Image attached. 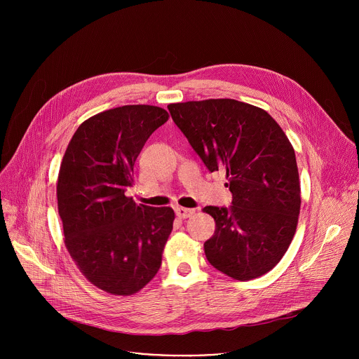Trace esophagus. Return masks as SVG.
<instances>
[{"instance_id": "obj_1", "label": "esophagus", "mask_w": 359, "mask_h": 359, "mask_svg": "<svg viewBox=\"0 0 359 359\" xmlns=\"http://www.w3.org/2000/svg\"><path fill=\"white\" fill-rule=\"evenodd\" d=\"M175 210H176V216L179 219H187L194 213L193 209H184V208H176Z\"/></svg>"}]
</instances>
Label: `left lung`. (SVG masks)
<instances>
[{
    "mask_svg": "<svg viewBox=\"0 0 359 359\" xmlns=\"http://www.w3.org/2000/svg\"><path fill=\"white\" fill-rule=\"evenodd\" d=\"M173 122L210 172L223 169L233 206H208L216 222L209 263L247 281L273 270L298 224L301 187L294 147L262 108L234 99L170 104Z\"/></svg>",
    "mask_w": 359,
    "mask_h": 359,
    "instance_id": "8db88e82",
    "label": "left lung"
}]
</instances>
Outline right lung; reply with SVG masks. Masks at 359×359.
I'll use <instances>...</instances> for the list:
<instances>
[{
    "instance_id": "obj_1",
    "label": "right lung",
    "mask_w": 359,
    "mask_h": 359,
    "mask_svg": "<svg viewBox=\"0 0 359 359\" xmlns=\"http://www.w3.org/2000/svg\"><path fill=\"white\" fill-rule=\"evenodd\" d=\"M168 119L151 105L96 114L79 125L61 162L65 247L85 278L114 295H132L156 276L173 229L172 208L136 204L125 194L143 144Z\"/></svg>"
}]
</instances>
